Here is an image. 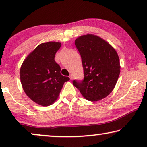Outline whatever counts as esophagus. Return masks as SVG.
I'll use <instances>...</instances> for the list:
<instances>
[{
  "instance_id": "1",
  "label": "esophagus",
  "mask_w": 147,
  "mask_h": 147,
  "mask_svg": "<svg viewBox=\"0 0 147 147\" xmlns=\"http://www.w3.org/2000/svg\"><path fill=\"white\" fill-rule=\"evenodd\" d=\"M69 78H70V80H72V78H72V76L71 75L69 76Z\"/></svg>"
}]
</instances>
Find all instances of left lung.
<instances>
[{"mask_svg": "<svg viewBox=\"0 0 147 147\" xmlns=\"http://www.w3.org/2000/svg\"><path fill=\"white\" fill-rule=\"evenodd\" d=\"M75 45L81 55L84 79L73 84L82 96L95 102L106 98L115 87L120 73L115 49L99 36L87 34L78 37Z\"/></svg>", "mask_w": 147, "mask_h": 147, "instance_id": "8db88e82", "label": "left lung"}]
</instances>
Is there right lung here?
<instances>
[{
  "label": "right lung",
  "instance_id": "obj_1",
  "mask_svg": "<svg viewBox=\"0 0 147 147\" xmlns=\"http://www.w3.org/2000/svg\"><path fill=\"white\" fill-rule=\"evenodd\" d=\"M59 42L41 43L27 56L20 69L22 87L28 97L43 106L53 104L68 77L60 74L55 55L61 47Z\"/></svg>",
  "mask_w": 147,
  "mask_h": 147
}]
</instances>
